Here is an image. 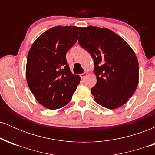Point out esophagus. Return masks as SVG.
Segmentation results:
<instances>
[{
	"mask_svg": "<svg viewBox=\"0 0 155 155\" xmlns=\"http://www.w3.org/2000/svg\"><path fill=\"white\" fill-rule=\"evenodd\" d=\"M87 76V73H83V74H80V77H81V79H84V78L86 77Z\"/></svg>",
	"mask_w": 155,
	"mask_h": 155,
	"instance_id": "1",
	"label": "esophagus"
}]
</instances>
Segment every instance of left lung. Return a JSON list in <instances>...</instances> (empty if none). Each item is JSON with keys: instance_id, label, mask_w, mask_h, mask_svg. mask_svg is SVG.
Instances as JSON below:
<instances>
[{"instance_id": "obj_1", "label": "left lung", "mask_w": 155, "mask_h": 155, "mask_svg": "<svg viewBox=\"0 0 155 155\" xmlns=\"http://www.w3.org/2000/svg\"><path fill=\"white\" fill-rule=\"evenodd\" d=\"M79 43L90 52L97 78L91 89L94 100L108 109L123 106L136 91L139 79L138 62L122 37L105 28H81Z\"/></svg>"}]
</instances>
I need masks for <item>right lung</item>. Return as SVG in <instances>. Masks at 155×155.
I'll return each mask as SVG.
<instances>
[{
  "mask_svg": "<svg viewBox=\"0 0 155 155\" xmlns=\"http://www.w3.org/2000/svg\"><path fill=\"white\" fill-rule=\"evenodd\" d=\"M76 26H55L32 44L26 65V79L37 101L49 109H58L71 100L81 79L67 64V51L78 40Z\"/></svg>",
  "mask_w": 155,
  "mask_h": 155,
  "instance_id": "add662e5",
  "label": "right lung"
}]
</instances>
